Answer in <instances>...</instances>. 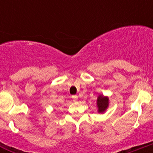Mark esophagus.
I'll list each match as a JSON object with an SVG mask.
<instances>
[{
  "label": "esophagus",
  "instance_id": "obj_1",
  "mask_svg": "<svg viewBox=\"0 0 153 153\" xmlns=\"http://www.w3.org/2000/svg\"><path fill=\"white\" fill-rule=\"evenodd\" d=\"M72 99H73V100H74V102H76V101H77L78 97H77V96H73Z\"/></svg>",
  "mask_w": 153,
  "mask_h": 153
}]
</instances>
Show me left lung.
I'll return each instance as SVG.
<instances>
[{"instance_id": "left-lung-1", "label": "left lung", "mask_w": 153, "mask_h": 153, "mask_svg": "<svg viewBox=\"0 0 153 153\" xmlns=\"http://www.w3.org/2000/svg\"><path fill=\"white\" fill-rule=\"evenodd\" d=\"M109 97L104 96L103 94H100L97 100V112L99 113H104L109 107Z\"/></svg>"}]
</instances>
